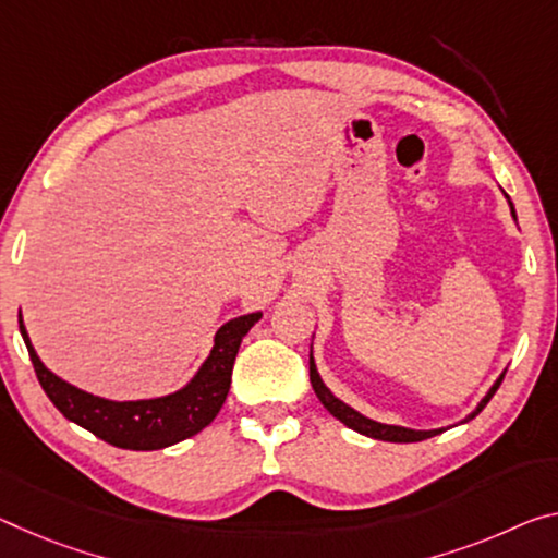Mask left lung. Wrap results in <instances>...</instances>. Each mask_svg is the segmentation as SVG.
<instances>
[{
    "label": "left lung",
    "instance_id": "8db88e82",
    "mask_svg": "<svg viewBox=\"0 0 558 558\" xmlns=\"http://www.w3.org/2000/svg\"><path fill=\"white\" fill-rule=\"evenodd\" d=\"M509 206H511V201H509ZM511 216L517 218V210H514V206H511ZM501 379H504V375L497 379V383H494L492 390L486 392V397H484V400L480 402V407H476V410H474L466 420L476 417V414H480V412L484 410L486 402H489L492 397H494V392L499 390ZM311 385H313V390H315V395H317V400H320V402L325 404V410L330 412L332 417H338V420L344 424V427L355 429V432H360V435H365V437L383 439V441H422V439H429V437L439 435V432H445V429H429V432H422V429H407V427H395V424H383V422L367 420L365 414L355 412V410H352V407H348L344 402H340L338 397H335L330 390H327V387L323 385L320 375H317L313 355H311Z\"/></svg>",
    "mask_w": 558,
    "mask_h": 558
}]
</instances>
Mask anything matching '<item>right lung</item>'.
<instances>
[{"label":"right lung","mask_w":558,"mask_h":558,"mask_svg":"<svg viewBox=\"0 0 558 558\" xmlns=\"http://www.w3.org/2000/svg\"><path fill=\"white\" fill-rule=\"evenodd\" d=\"M260 320V313H251L235 320H228L216 332V344L208 360L203 362L198 375L191 379L183 390L158 397V400H136V402H111L104 397H94L78 387L64 383V379L49 373L34 352L29 335L24 330L20 315V330L29 350V360L41 390L54 402L57 410L66 420L76 422L104 441L121 449H163L175 441L198 435L216 420L223 407L228 390H231L233 362L241 348L245 332Z\"/></svg>","instance_id":"right-lung-1"}]
</instances>
